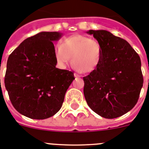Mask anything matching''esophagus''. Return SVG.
<instances>
[{
  "mask_svg": "<svg viewBox=\"0 0 149 149\" xmlns=\"http://www.w3.org/2000/svg\"><path fill=\"white\" fill-rule=\"evenodd\" d=\"M74 77H81V76L80 75V74H78L77 73H74Z\"/></svg>",
  "mask_w": 149,
  "mask_h": 149,
  "instance_id": "34e87169",
  "label": "esophagus"
}]
</instances>
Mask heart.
<instances>
[{"mask_svg":"<svg viewBox=\"0 0 149 149\" xmlns=\"http://www.w3.org/2000/svg\"><path fill=\"white\" fill-rule=\"evenodd\" d=\"M54 56L60 67H65L69 62L81 73L94 72L101 64L102 47L96 39L76 34L61 40L54 48Z\"/></svg>","mask_w":149,"mask_h":149,"instance_id":"b5f03b06","label":"heart"}]
</instances>
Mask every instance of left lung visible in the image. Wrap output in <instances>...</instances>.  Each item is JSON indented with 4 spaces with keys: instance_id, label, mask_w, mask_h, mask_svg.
Instances as JSON below:
<instances>
[{
    "instance_id": "8db88e82",
    "label": "left lung",
    "mask_w": 149,
    "mask_h": 149,
    "mask_svg": "<svg viewBox=\"0 0 149 149\" xmlns=\"http://www.w3.org/2000/svg\"><path fill=\"white\" fill-rule=\"evenodd\" d=\"M102 47L101 64L84 77V94L95 113L106 119L125 114L139 99L141 60L127 41L104 30L87 31Z\"/></svg>"
}]
</instances>
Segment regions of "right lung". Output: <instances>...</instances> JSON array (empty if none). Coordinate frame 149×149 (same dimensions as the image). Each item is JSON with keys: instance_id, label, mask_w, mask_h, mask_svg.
I'll return each mask as SVG.
<instances>
[{"instance_id": "add662e5", "label": "right lung", "mask_w": 149, "mask_h": 149, "mask_svg": "<svg viewBox=\"0 0 149 149\" xmlns=\"http://www.w3.org/2000/svg\"><path fill=\"white\" fill-rule=\"evenodd\" d=\"M59 32H41L24 40L10 55L5 87L15 110L33 119L53 116L61 108L72 72L56 68L54 41Z\"/></svg>"}]
</instances>
